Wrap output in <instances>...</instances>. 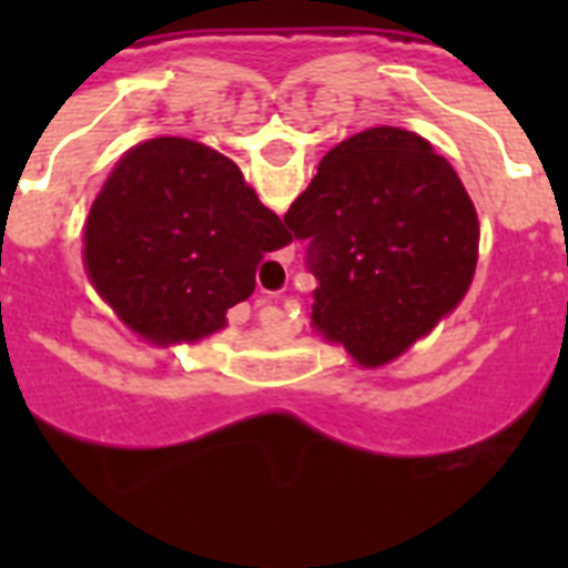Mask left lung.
I'll use <instances>...</instances> for the list:
<instances>
[{
    "mask_svg": "<svg viewBox=\"0 0 568 568\" xmlns=\"http://www.w3.org/2000/svg\"><path fill=\"white\" fill-rule=\"evenodd\" d=\"M284 224L310 241L315 329L366 366L433 333L478 264L475 204L413 130L369 128L335 144Z\"/></svg>",
    "mask_w": 568,
    "mask_h": 568,
    "instance_id": "8db88e82",
    "label": "left lung"
}]
</instances>
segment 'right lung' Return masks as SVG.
<instances>
[{"label": "right lung", "instance_id": "1", "mask_svg": "<svg viewBox=\"0 0 568 568\" xmlns=\"http://www.w3.org/2000/svg\"><path fill=\"white\" fill-rule=\"evenodd\" d=\"M290 241L227 155L162 135L108 175L84 224V267L130 329L199 341L227 327L264 255Z\"/></svg>", "mask_w": 568, "mask_h": 568}]
</instances>
